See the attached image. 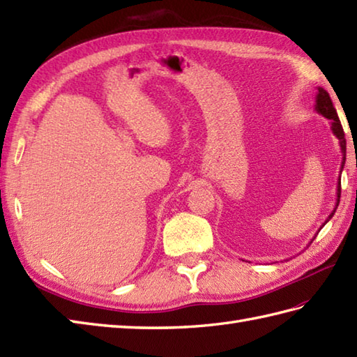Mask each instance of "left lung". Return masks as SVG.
Instances as JSON below:
<instances>
[{
  "label": "left lung",
  "mask_w": 357,
  "mask_h": 357,
  "mask_svg": "<svg viewBox=\"0 0 357 357\" xmlns=\"http://www.w3.org/2000/svg\"><path fill=\"white\" fill-rule=\"evenodd\" d=\"M314 110L319 113V115H322L324 118H327L331 121V132L333 135L336 136V138L339 139V146H340V151H342V165H340V173H342L344 170V164H345V159H347V141H345V133H344V128H342V124H340L339 121V116H337V112L335 109V105H333V101L331 98L328 95L327 90H324L322 87H317V93H316V104H314ZM336 195H337V199H336V206L335 208H333V211L330 213V216L325 219V222L322 224V227L327 224L330 219L333 218V215L336 213V208L339 206V201H340V176H339V181H337V188H336ZM321 227V229H322ZM321 229L317 230V233L321 231ZM316 233V234H317ZM314 234V238H316ZM313 238V239H314ZM313 239L310 241V244H312ZM308 244V245H310Z\"/></svg>",
  "instance_id": "left-lung-1"
}]
</instances>
